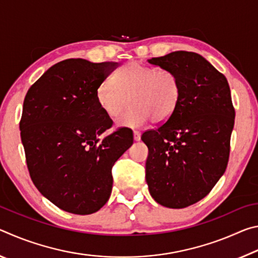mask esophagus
I'll list each match as a JSON object with an SVG mask.
<instances>
[{
    "label": "esophagus",
    "instance_id": "1",
    "mask_svg": "<svg viewBox=\"0 0 258 258\" xmlns=\"http://www.w3.org/2000/svg\"><path fill=\"white\" fill-rule=\"evenodd\" d=\"M133 137L135 141H140V139H141V132H140V131H134Z\"/></svg>",
    "mask_w": 258,
    "mask_h": 258
}]
</instances>
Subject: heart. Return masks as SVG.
Instances as JSON below:
<instances>
[{
	"mask_svg": "<svg viewBox=\"0 0 258 258\" xmlns=\"http://www.w3.org/2000/svg\"><path fill=\"white\" fill-rule=\"evenodd\" d=\"M181 87L176 75L167 69H157L138 61H131L112 76V83L102 82L95 99L109 118L118 119L126 127H141L154 118L163 123L173 115L180 100Z\"/></svg>",
	"mask_w": 258,
	"mask_h": 258,
	"instance_id": "obj_1",
	"label": "heart"
}]
</instances>
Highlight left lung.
Segmentation results:
<instances>
[{
	"instance_id": "1",
	"label": "left lung",
	"mask_w": 258,
	"mask_h": 258,
	"mask_svg": "<svg viewBox=\"0 0 258 258\" xmlns=\"http://www.w3.org/2000/svg\"><path fill=\"white\" fill-rule=\"evenodd\" d=\"M148 61L175 74L181 93L167 121L142 134L149 149L146 181L161 206L184 208L206 197L228 166L235 116L230 86L195 52Z\"/></svg>"
}]
</instances>
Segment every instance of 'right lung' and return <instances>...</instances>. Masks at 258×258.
Masks as SVG:
<instances>
[{
  "mask_svg": "<svg viewBox=\"0 0 258 258\" xmlns=\"http://www.w3.org/2000/svg\"><path fill=\"white\" fill-rule=\"evenodd\" d=\"M117 62L67 59L29 87L20 119L28 172L37 190L62 211L87 215L110 197L111 169L132 146L133 132L112 126L95 99Z\"/></svg>",
  "mask_w": 258,
  "mask_h": 258,
  "instance_id": "1",
  "label": "right lung"
}]
</instances>
